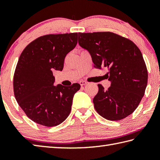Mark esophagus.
I'll return each mask as SVG.
<instances>
[{
	"instance_id": "34e87169",
	"label": "esophagus",
	"mask_w": 160,
	"mask_h": 160,
	"mask_svg": "<svg viewBox=\"0 0 160 160\" xmlns=\"http://www.w3.org/2000/svg\"><path fill=\"white\" fill-rule=\"evenodd\" d=\"M87 84H88V82H87L86 81H84V80H82V81H80V85L81 86H84V85H87Z\"/></svg>"
}]
</instances>
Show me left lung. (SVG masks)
<instances>
[{
	"label": "left lung",
	"instance_id": "8db88e82",
	"mask_svg": "<svg viewBox=\"0 0 160 160\" xmlns=\"http://www.w3.org/2000/svg\"><path fill=\"white\" fill-rule=\"evenodd\" d=\"M78 44L90 53L94 67L108 68L107 90L99 84L94 109L110 121L125 118L138 106L148 84L141 51L131 40L110 32L78 33Z\"/></svg>",
	"mask_w": 160,
	"mask_h": 160
}]
</instances>
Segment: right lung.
Instances as JSON below:
<instances>
[{
	"instance_id": "add662e5",
	"label": "right lung",
	"mask_w": 160,
	"mask_h": 160,
	"mask_svg": "<svg viewBox=\"0 0 160 160\" xmlns=\"http://www.w3.org/2000/svg\"><path fill=\"white\" fill-rule=\"evenodd\" d=\"M77 43L78 33L47 34L29 43L22 52L13 78L14 94L34 122L56 126L70 114L80 85H53V71L63 70L65 57Z\"/></svg>"
}]
</instances>
